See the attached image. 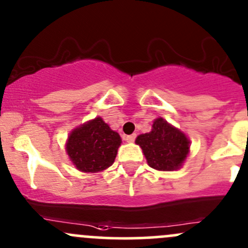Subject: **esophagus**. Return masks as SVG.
Segmentation results:
<instances>
[{
	"instance_id": "1",
	"label": "esophagus",
	"mask_w": 248,
	"mask_h": 248,
	"mask_svg": "<svg viewBox=\"0 0 248 248\" xmlns=\"http://www.w3.org/2000/svg\"><path fill=\"white\" fill-rule=\"evenodd\" d=\"M135 139H136V135L132 134V135H129V136L125 137V141H126L127 143H132L135 141Z\"/></svg>"
}]
</instances>
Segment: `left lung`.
Here are the masks:
<instances>
[{
  "label": "left lung",
  "instance_id": "1",
  "mask_svg": "<svg viewBox=\"0 0 248 248\" xmlns=\"http://www.w3.org/2000/svg\"><path fill=\"white\" fill-rule=\"evenodd\" d=\"M148 165L156 170L172 172L181 168L190 154V140L185 132L159 117L152 124V131L137 136Z\"/></svg>",
  "mask_w": 248,
  "mask_h": 248
}]
</instances>
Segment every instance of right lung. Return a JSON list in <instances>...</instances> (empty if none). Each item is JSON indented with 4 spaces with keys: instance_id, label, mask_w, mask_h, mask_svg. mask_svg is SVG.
Masks as SVG:
<instances>
[{
    "instance_id": "obj_1",
    "label": "right lung",
    "mask_w": 248,
    "mask_h": 248,
    "mask_svg": "<svg viewBox=\"0 0 248 248\" xmlns=\"http://www.w3.org/2000/svg\"><path fill=\"white\" fill-rule=\"evenodd\" d=\"M121 143L118 132L112 130L101 117H95L71 130L65 152L80 172H103L114 162Z\"/></svg>"
}]
</instances>
